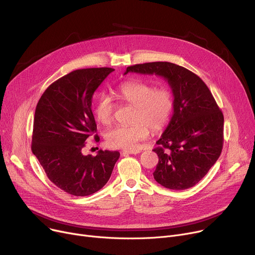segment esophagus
Returning <instances> with one entry per match:
<instances>
[{
    "mask_svg": "<svg viewBox=\"0 0 255 255\" xmlns=\"http://www.w3.org/2000/svg\"><path fill=\"white\" fill-rule=\"evenodd\" d=\"M140 150H137V149H132V150H123L122 151V154L123 155H127V154H137L139 153Z\"/></svg>",
    "mask_w": 255,
    "mask_h": 255,
    "instance_id": "obj_1",
    "label": "esophagus"
}]
</instances>
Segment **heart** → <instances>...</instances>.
<instances>
[{"instance_id":"1","label":"heart","mask_w":255,"mask_h":255,"mask_svg":"<svg viewBox=\"0 0 255 255\" xmlns=\"http://www.w3.org/2000/svg\"><path fill=\"white\" fill-rule=\"evenodd\" d=\"M118 98L133 107L131 121L128 126H117L106 134V142L110 147L118 149H134L138 142L147 138L149 128L152 131L162 130L169 122L174 99L167 89H156L143 82H128L120 86ZM114 103L112 99L103 95L95 106V115L104 125H111L114 118Z\"/></svg>"}]
</instances>
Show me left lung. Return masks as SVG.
Instances as JSON below:
<instances>
[{"label": "left lung", "instance_id": "8db88e82", "mask_svg": "<svg viewBox=\"0 0 255 255\" xmlns=\"http://www.w3.org/2000/svg\"><path fill=\"white\" fill-rule=\"evenodd\" d=\"M128 72L164 78L174 99L172 117L153 149L158 155L154 179L170 190L194 187L223 148L224 116L212 93L194 72L171 62L135 64Z\"/></svg>", "mask_w": 255, "mask_h": 255}]
</instances>
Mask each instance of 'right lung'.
<instances>
[{
    "label": "right lung",
    "mask_w": 255,
    "mask_h": 255,
    "mask_svg": "<svg viewBox=\"0 0 255 255\" xmlns=\"http://www.w3.org/2000/svg\"><path fill=\"white\" fill-rule=\"evenodd\" d=\"M115 69L83 68L52 83L36 106L31 149L52 183L67 194L90 196L110 178L120 153L99 150L84 155L86 141L97 132L93 95ZM98 142L100 137L95 135Z\"/></svg>",
    "instance_id": "1"
}]
</instances>
